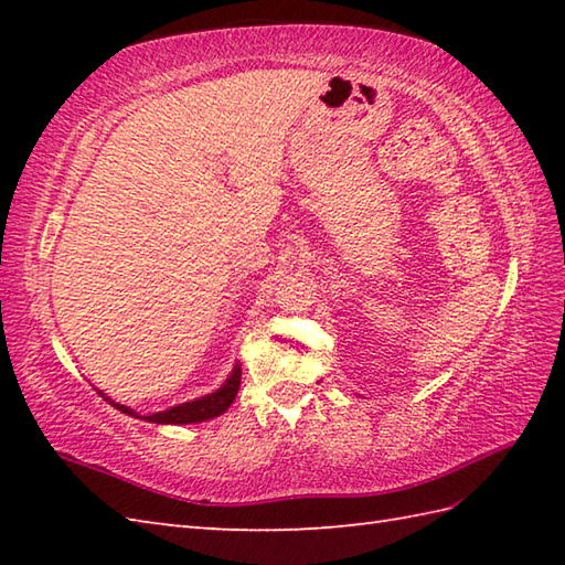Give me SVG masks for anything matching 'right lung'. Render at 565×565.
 Returning <instances> with one entry per match:
<instances>
[{"label":"right lung","mask_w":565,"mask_h":565,"mask_svg":"<svg viewBox=\"0 0 565 565\" xmlns=\"http://www.w3.org/2000/svg\"><path fill=\"white\" fill-rule=\"evenodd\" d=\"M239 376H243V369L235 366L233 374L227 376V381L215 393L203 395V398H199V401L174 405V407H170V411H164V413H152V415L142 417V419H148V423H164V425H189V423H203V419L218 417V415H223L227 411V407L233 405L235 395H237V388H239ZM106 401H109V398H106ZM116 407L121 413L136 415L126 405H116Z\"/></svg>","instance_id":"add662e5"}]
</instances>
